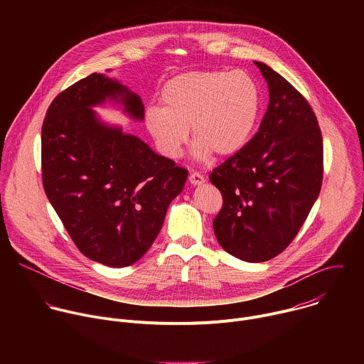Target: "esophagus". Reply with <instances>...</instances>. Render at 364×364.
<instances>
[{
    "label": "esophagus",
    "mask_w": 364,
    "mask_h": 364,
    "mask_svg": "<svg viewBox=\"0 0 364 364\" xmlns=\"http://www.w3.org/2000/svg\"><path fill=\"white\" fill-rule=\"evenodd\" d=\"M188 181L191 186H201L204 183V177L198 173H191L188 177Z\"/></svg>",
    "instance_id": "obj_1"
}]
</instances>
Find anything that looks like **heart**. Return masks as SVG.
Masks as SVG:
<instances>
[{
	"instance_id": "heart-1",
	"label": "heart",
	"mask_w": 364,
	"mask_h": 364,
	"mask_svg": "<svg viewBox=\"0 0 364 364\" xmlns=\"http://www.w3.org/2000/svg\"><path fill=\"white\" fill-rule=\"evenodd\" d=\"M261 92L245 72L198 70L176 76L163 87L161 108L145 112V125L159 151L177 159L191 131L193 154L204 161L232 157L250 139Z\"/></svg>"
}]
</instances>
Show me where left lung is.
I'll return each mask as SVG.
<instances>
[{
	"label": "left lung",
	"mask_w": 364,
	"mask_h": 364,
	"mask_svg": "<svg viewBox=\"0 0 364 364\" xmlns=\"http://www.w3.org/2000/svg\"><path fill=\"white\" fill-rule=\"evenodd\" d=\"M269 103L255 136L210 174L223 196L213 220L220 246L245 262H265L294 240L323 183V136L306 99L279 73L253 62Z\"/></svg>",
	"instance_id": "left-lung-1"
}]
</instances>
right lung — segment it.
I'll return each mask as SVG.
<instances>
[{"label": "right lung", "instance_id": "1", "mask_svg": "<svg viewBox=\"0 0 364 364\" xmlns=\"http://www.w3.org/2000/svg\"><path fill=\"white\" fill-rule=\"evenodd\" d=\"M107 102L131 119H144L141 97L102 73L51 102L41 128L43 186L77 249L95 262L124 268L157 237L188 173L103 122L92 108Z\"/></svg>", "mask_w": 364, "mask_h": 364}]
</instances>
